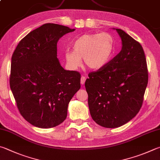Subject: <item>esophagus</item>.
Listing matches in <instances>:
<instances>
[{"mask_svg": "<svg viewBox=\"0 0 160 160\" xmlns=\"http://www.w3.org/2000/svg\"><path fill=\"white\" fill-rule=\"evenodd\" d=\"M85 81H86V78L82 75V76L81 77V80H80L81 84H82V85H84V84H85Z\"/></svg>", "mask_w": 160, "mask_h": 160, "instance_id": "esophagus-1", "label": "esophagus"}]
</instances>
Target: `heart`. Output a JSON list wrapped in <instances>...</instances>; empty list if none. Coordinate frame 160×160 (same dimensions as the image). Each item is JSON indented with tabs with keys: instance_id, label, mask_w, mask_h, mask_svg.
I'll return each mask as SVG.
<instances>
[{
	"instance_id": "b5f03b06",
	"label": "heart",
	"mask_w": 160,
	"mask_h": 160,
	"mask_svg": "<svg viewBox=\"0 0 160 160\" xmlns=\"http://www.w3.org/2000/svg\"><path fill=\"white\" fill-rule=\"evenodd\" d=\"M73 51H66L65 57L68 66L76 69L81 59L91 69H99L106 65L115 50L114 38L108 33H87L80 36L72 45Z\"/></svg>"
}]
</instances>
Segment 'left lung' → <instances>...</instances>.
I'll use <instances>...</instances> for the list:
<instances>
[{
	"label": "left lung",
	"instance_id": "obj_1",
	"mask_svg": "<svg viewBox=\"0 0 160 160\" xmlns=\"http://www.w3.org/2000/svg\"><path fill=\"white\" fill-rule=\"evenodd\" d=\"M116 31L122 50L103 67L90 72L85 84L93 120L106 128L120 127L137 115L148 81L141 45L122 29Z\"/></svg>",
	"mask_w": 160,
	"mask_h": 160
}]
</instances>
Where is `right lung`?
I'll return each instance as SVG.
<instances>
[{
  "mask_svg": "<svg viewBox=\"0 0 160 160\" xmlns=\"http://www.w3.org/2000/svg\"><path fill=\"white\" fill-rule=\"evenodd\" d=\"M75 29L48 23L17 45L10 86L20 114L32 125L52 128L66 120L68 103L80 88L81 75L66 71L57 59V42Z\"/></svg>",
  "mask_w": 160,
  "mask_h": 160,
  "instance_id": "add662e5",
  "label": "right lung"
}]
</instances>
